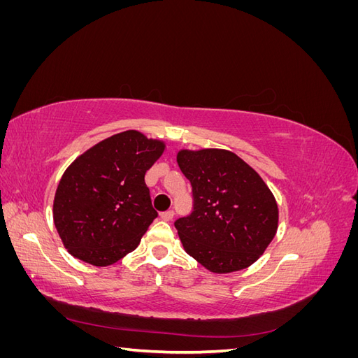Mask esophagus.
I'll list each match as a JSON object with an SVG mask.
<instances>
[{
    "label": "esophagus",
    "instance_id": "obj_1",
    "mask_svg": "<svg viewBox=\"0 0 358 358\" xmlns=\"http://www.w3.org/2000/svg\"><path fill=\"white\" fill-rule=\"evenodd\" d=\"M173 216H175V212H173V210H166V212L161 213V220L169 222V221L173 220Z\"/></svg>",
    "mask_w": 358,
    "mask_h": 358
}]
</instances>
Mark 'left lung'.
Here are the masks:
<instances>
[{
  "instance_id": "left-lung-1",
  "label": "left lung",
  "mask_w": 358,
  "mask_h": 358,
  "mask_svg": "<svg viewBox=\"0 0 358 358\" xmlns=\"http://www.w3.org/2000/svg\"><path fill=\"white\" fill-rule=\"evenodd\" d=\"M194 210L175 227L188 255L213 273L254 264L278 231L279 210L262 176L227 149H180Z\"/></svg>"
}]
</instances>
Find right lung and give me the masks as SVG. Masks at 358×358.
<instances>
[{
  "label": "right lung",
  "instance_id": "obj_1",
  "mask_svg": "<svg viewBox=\"0 0 358 358\" xmlns=\"http://www.w3.org/2000/svg\"><path fill=\"white\" fill-rule=\"evenodd\" d=\"M166 143L128 129L101 140L64 171L53 199V222L69 252L104 267L137 248L158 213L146 171Z\"/></svg>",
  "mask_w": 358,
  "mask_h": 358
}]
</instances>
